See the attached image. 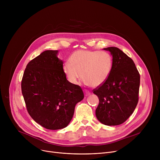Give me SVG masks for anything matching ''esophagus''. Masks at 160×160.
<instances>
[{"label":"esophagus","instance_id":"1","mask_svg":"<svg viewBox=\"0 0 160 160\" xmlns=\"http://www.w3.org/2000/svg\"><path fill=\"white\" fill-rule=\"evenodd\" d=\"M84 95H85V96L88 97V96H89V95H91V93H90V92H89V91H88V90H84Z\"/></svg>","mask_w":160,"mask_h":160}]
</instances>
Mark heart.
Returning <instances> with one entry per match:
<instances>
[{"label": "heart", "mask_w": 160, "mask_h": 160, "mask_svg": "<svg viewBox=\"0 0 160 160\" xmlns=\"http://www.w3.org/2000/svg\"><path fill=\"white\" fill-rule=\"evenodd\" d=\"M113 68V59L105 51L78 50L66 62L63 71L69 82L77 84L82 77L87 86L98 87L107 81Z\"/></svg>", "instance_id": "b5f03b06"}]
</instances>
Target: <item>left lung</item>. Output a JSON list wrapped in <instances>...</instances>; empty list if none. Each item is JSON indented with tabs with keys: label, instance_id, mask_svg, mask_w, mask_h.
Returning <instances> with one entry per match:
<instances>
[{
	"label": "left lung",
	"instance_id": "left-lung-1",
	"mask_svg": "<svg viewBox=\"0 0 160 160\" xmlns=\"http://www.w3.org/2000/svg\"><path fill=\"white\" fill-rule=\"evenodd\" d=\"M113 58V68L107 81L93 90L99 104L97 119L107 126L119 125L133 113L138 102L140 75L130 58L117 47L103 48Z\"/></svg>",
	"mask_w": 160,
	"mask_h": 160
}]
</instances>
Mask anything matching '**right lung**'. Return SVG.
<instances>
[{
	"mask_svg": "<svg viewBox=\"0 0 160 160\" xmlns=\"http://www.w3.org/2000/svg\"><path fill=\"white\" fill-rule=\"evenodd\" d=\"M58 50H48L33 59L23 74L22 94L29 115L48 130L67 127L76 104L84 97L82 88L67 80Z\"/></svg>",
	"mask_w": 160,
	"mask_h": 160,
	"instance_id": "add662e5",
	"label": "right lung"
}]
</instances>
